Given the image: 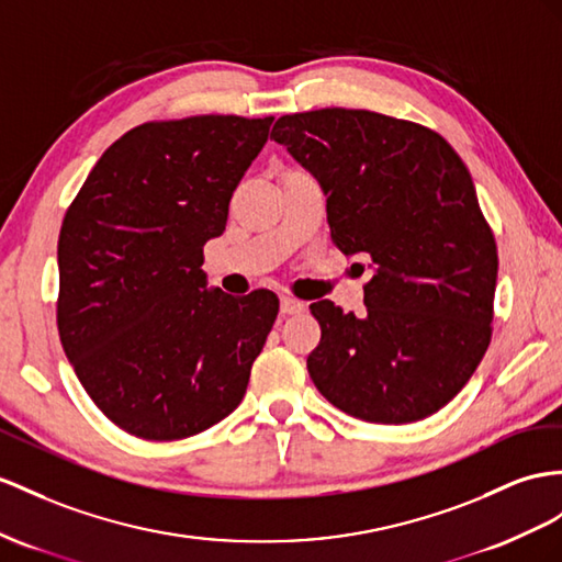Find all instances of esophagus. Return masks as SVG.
<instances>
[{"instance_id":"34e87169","label":"esophagus","mask_w":562,"mask_h":562,"mask_svg":"<svg viewBox=\"0 0 562 562\" xmlns=\"http://www.w3.org/2000/svg\"><path fill=\"white\" fill-rule=\"evenodd\" d=\"M304 308H306L304 301H299V299H294V296H290V294H282V296H280V311H282L284 315H294V313H301Z\"/></svg>"}]
</instances>
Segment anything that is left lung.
I'll use <instances>...</instances> for the list:
<instances>
[{"mask_svg": "<svg viewBox=\"0 0 562 562\" xmlns=\"http://www.w3.org/2000/svg\"><path fill=\"white\" fill-rule=\"evenodd\" d=\"M270 139L321 180L335 247L375 268L361 318L311 304L313 384L366 423L437 413L492 341L498 251L465 164L429 127L366 109L290 113Z\"/></svg>", "mask_w": 562, "mask_h": 562, "instance_id": "8db88e82", "label": "left lung"}]
</instances>
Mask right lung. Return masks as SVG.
I'll return each mask as SVG.
<instances>
[{
  "instance_id": "add662e5",
  "label": "right lung",
  "mask_w": 562,
  "mask_h": 562,
  "mask_svg": "<svg viewBox=\"0 0 562 562\" xmlns=\"http://www.w3.org/2000/svg\"><path fill=\"white\" fill-rule=\"evenodd\" d=\"M270 123L218 113L142 123L70 201L56 325L85 392L127 435L194 437L247 394L280 301L206 290L201 263Z\"/></svg>"
}]
</instances>
